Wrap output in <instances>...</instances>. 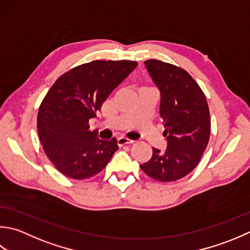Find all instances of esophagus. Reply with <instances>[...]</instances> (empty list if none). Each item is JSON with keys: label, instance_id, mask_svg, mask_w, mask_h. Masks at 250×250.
<instances>
[{"label": "esophagus", "instance_id": "obj_1", "mask_svg": "<svg viewBox=\"0 0 250 250\" xmlns=\"http://www.w3.org/2000/svg\"><path fill=\"white\" fill-rule=\"evenodd\" d=\"M134 140H131L129 138H127L125 136H121L118 138V145L119 146H124V145H128V144H132Z\"/></svg>", "mask_w": 250, "mask_h": 250}]
</instances>
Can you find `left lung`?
<instances>
[{
    "instance_id": "obj_1",
    "label": "left lung",
    "mask_w": 250,
    "mask_h": 250,
    "mask_svg": "<svg viewBox=\"0 0 250 250\" xmlns=\"http://www.w3.org/2000/svg\"><path fill=\"white\" fill-rule=\"evenodd\" d=\"M161 91L160 114L167 147H153L149 162L140 168L161 182L179 180L200 163L209 141L210 114L206 96L196 81L182 68L164 61H145Z\"/></svg>"
}]
</instances>
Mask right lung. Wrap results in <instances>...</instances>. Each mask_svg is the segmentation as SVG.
<instances>
[{
  "label": "right lung",
  "mask_w": 250,
  "mask_h": 250,
  "mask_svg": "<svg viewBox=\"0 0 250 250\" xmlns=\"http://www.w3.org/2000/svg\"><path fill=\"white\" fill-rule=\"evenodd\" d=\"M137 64L94 60L70 69L50 87L39 108L38 131L45 154L61 174L82 180L104 169L118 141L99 139L88 121Z\"/></svg>",
  "instance_id": "add662e5"
}]
</instances>
